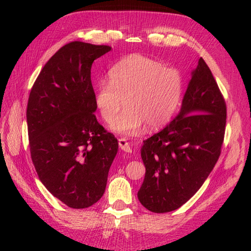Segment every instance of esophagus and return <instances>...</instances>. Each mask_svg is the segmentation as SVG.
<instances>
[{
    "label": "esophagus",
    "instance_id": "34e87169",
    "mask_svg": "<svg viewBox=\"0 0 251 251\" xmlns=\"http://www.w3.org/2000/svg\"><path fill=\"white\" fill-rule=\"evenodd\" d=\"M118 145H120V148L123 150V151L131 152V147H130V145L127 143L126 138L123 137V138L118 139Z\"/></svg>",
    "mask_w": 251,
    "mask_h": 251
}]
</instances>
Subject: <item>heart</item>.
<instances>
[{
	"instance_id": "obj_1",
	"label": "heart",
	"mask_w": 251,
	"mask_h": 251,
	"mask_svg": "<svg viewBox=\"0 0 251 251\" xmlns=\"http://www.w3.org/2000/svg\"><path fill=\"white\" fill-rule=\"evenodd\" d=\"M183 79L176 68L140 53L122 58L110 70V80L99 81L95 104L107 124L125 106L129 107L113 123L120 134L137 135L145 125L159 128L171 121L180 105Z\"/></svg>"
}]
</instances>
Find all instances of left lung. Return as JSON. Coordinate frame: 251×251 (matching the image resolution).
<instances>
[{"mask_svg":"<svg viewBox=\"0 0 251 251\" xmlns=\"http://www.w3.org/2000/svg\"><path fill=\"white\" fill-rule=\"evenodd\" d=\"M226 103L203 58L192 72L181 112L165 128L144 140L146 167L138 200L153 213L179 208L201 188L220 158Z\"/></svg>","mask_w":251,"mask_h":251,"instance_id":"1","label":"left lung"}]
</instances>
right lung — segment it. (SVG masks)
Masks as SVG:
<instances>
[{"instance_id":"1","label":"right lung","mask_w":251,"mask_h":251,"mask_svg":"<svg viewBox=\"0 0 251 251\" xmlns=\"http://www.w3.org/2000/svg\"><path fill=\"white\" fill-rule=\"evenodd\" d=\"M105 45L71 42L49 59L27 103L30 157L39 180L71 208H85L104 194L118 149L100 125L91 67Z\"/></svg>"}]
</instances>
